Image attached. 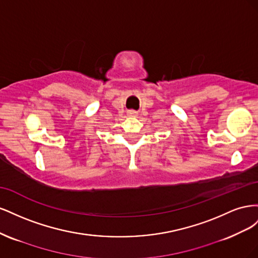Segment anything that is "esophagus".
<instances>
[{
    "label": "esophagus",
    "instance_id": "1",
    "mask_svg": "<svg viewBox=\"0 0 258 258\" xmlns=\"http://www.w3.org/2000/svg\"><path fill=\"white\" fill-rule=\"evenodd\" d=\"M129 114H130L131 116H135V115H136V113H135V112H130Z\"/></svg>",
    "mask_w": 258,
    "mask_h": 258
}]
</instances>
